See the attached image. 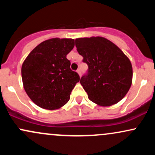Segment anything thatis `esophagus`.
<instances>
[{
	"label": "esophagus",
	"mask_w": 155,
	"mask_h": 155,
	"mask_svg": "<svg viewBox=\"0 0 155 155\" xmlns=\"http://www.w3.org/2000/svg\"><path fill=\"white\" fill-rule=\"evenodd\" d=\"M77 73H78V74H79V75L81 76V68H78L77 69Z\"/></svg>",
	"instance_id": "obj_1"
}]
</instances>
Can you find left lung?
I'll use <instances>...</instances> for the list:
<instances>
[{"mask_svg":"<svg viewBox=\"0 0 155 155\" xmlns=\"http://www.w3.org/2000/svg\"><path fill=\"white\" fill-rule=\"evenodd\" d=\"M77 51L88 65L80 83L90 101L101 106L116 104L132 84L130 61L114 44L103 37L76 38Z\"/></svg>","mask_w":155,"mask_h":155,"instance_id":"8db88e82","label":"left lung"}]
</instances>
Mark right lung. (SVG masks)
<instances>
[{"label":"right lung","instance_id":"1","mask_svg":"<svg viewBox=\"0 0 155 155\" xmlns=\"http://www.w3.org/2000/svg\"><path fill=\"white\" fill-rule=\"evenodd\" d=\"M74 47V39H49L33 49L23 63L25 90L39 107L58 109L70 99L72 90L80 79L66 58Z\"/></svg>","mask_w":155,"mask_h":155}]
</instances>
